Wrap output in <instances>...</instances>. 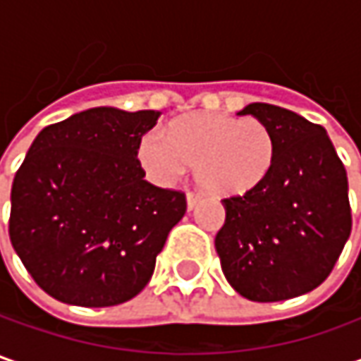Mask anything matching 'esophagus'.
Masks as SVG:
<instances>
[{
  "mask_svg": "<svg viewBox=\"0 0 361 361\" xmlns=\"http://www.w3.org/2000/svg\"><path fill=\"white\" fill-rule=\"evenodd\" d=\"M197 204H199V197H195V195H190V192H188V195H187V209H188V211H192V209H195Z\"/></svg>",
  "mask_w": 361,
  "mask_h": 361,
  "instance_id": "obj_1",
  "label": "esophagus"
}]
</instances>
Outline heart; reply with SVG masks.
Masks as SVG:
<instances>
[{"mask_svg":"<svg viewBox=\"0 0 361 361\" xmlns=\"http://www.w3.org/2000/svg\"><path fill=\"white\" fill-rule=\"evenodd\" d=\"M136 154L157 185H173L187 166H192L202 192L215 199H235L267 183L277 160V140L261 120L192 112L171 120L166 134L145 132Z\"/></svg>","mask_w":361,"mask_h":361,"instance_id":"heart-1","label":"heart"}]
</instances>
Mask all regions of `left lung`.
Wrapping results in <instances>:
<instances>
[{
  "label": "left lung",
  "instance_id": "left-lung-1",
  "mask_svg": "<svg viewBox=\"0 0 361 361\" xmlns=\"http://www.w3.org/2000/svg\"><path fill=\"white\" fill-rule=\"evenodd\" d=\"M269 126L277 160L267 183L225 199L215 249L231 287L251 301L310 293L331 273L352 233L348 174L324 126L281 106L253 102Z\"/></svg>",
  "mask_w": 361,
  "mask_h": 361
}]
</instances>
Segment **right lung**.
<instances>
[{
	"mask_svg": "<svg viewBox=\"0 0 361 361\" xmlns=\"http://www.w3.org/2000/svg\"><path fill=\"white\" fill-rule=\"evenodd\" d=\"M159 116L100 106L35 136L11 185L9 239L54 299L110 307L150 281L187 211L185 195L150 185L136 159Z\"/></svg>",
	"mask_w": 361,
	"mask_h": 361,
	"instance_id": "1",
	"label": "right lung"
}]
</instances>
